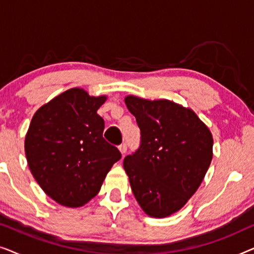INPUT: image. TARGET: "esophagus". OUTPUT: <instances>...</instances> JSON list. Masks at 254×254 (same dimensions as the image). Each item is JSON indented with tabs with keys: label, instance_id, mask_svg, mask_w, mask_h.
Here are the masks:
<instances>
[{
	"label": "esophagus",
	"instance_id": "obj_1",
	"mask_svg": "<svg viewBox=\"0 0 254 254\" xmlns=\"http://www.w3.org/2000/svg\"><path fill=\"white\" fill-rule=\"evenodd\" d=\"M119 150H120V152H121V154H123V156H124V155L127 152V144H126V143L120 144V145H119Z\"/></svg>",
	"mask_w": 254,
	"mask_h": 254
}]
</instances>
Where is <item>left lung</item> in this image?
I'll list each match as a JSON object with an SVG mask.
<instances>
[{
	"label": "left lung",
	"instance_id": "obj_1",
	"mask_svg": "<svg viewBox=\"0 0 254 254\" xmlns=\"http://www.w3.org/2000/svg\"><path fill=\"white\" fill-rule=\"evenodd\" d=\"M125 103L141 130L140 147L124 159L131 190L149 216H170L202 183L213 136L192 110L171 100L128 96Z\"/></svg>",
	"mask_w": 254,
	"mask_h": 254
}]
</instances>
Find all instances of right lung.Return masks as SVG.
I'll use <instances>...</instances> for the list:
<instances>
[{"label":"right lung","instance_id":"1","mask_svg":"<svg viewBox=\"0 0 254 254\" xmlns=\"http://www.w3.org/2000/svg\"><path fill=\"white\" fill-rule=\"evenodd\" d=\"M106 97L67 90L41 106L25 137L27 164L44 192L65 207H81L97 195L121 152L103 137L97 111Z\"/></svg>","mask_w":254,"mask_h":254}]
</instances>
